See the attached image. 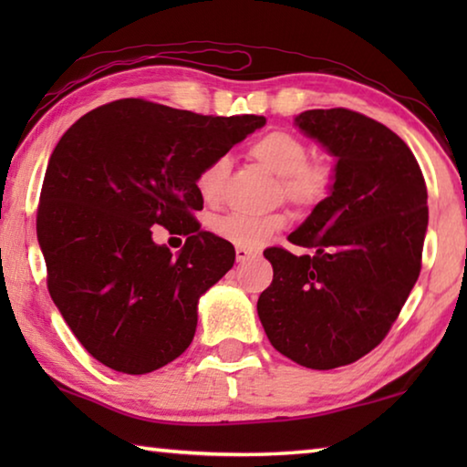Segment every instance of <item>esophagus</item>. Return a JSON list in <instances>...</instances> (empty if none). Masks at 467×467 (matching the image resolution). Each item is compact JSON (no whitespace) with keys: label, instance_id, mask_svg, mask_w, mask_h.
Instances as JSON below:
<instances>
[{"label":"esophagus","instance_id":"1","mask_svg":"<svg viewBox=\"0 0 467 467\" xmlns=\"http://www.w3.org/2000/svg\"><path fill=\"white\" fill-rule=\"evenodd\" d=\"M255 255H257V251H253V249H244V247H236V262H239V264L247 262V259L255 257Z\"/></svg>","mask_w":467,"mask_h":467}]
</instances>
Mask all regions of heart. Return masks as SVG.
<instances>
[{"label": "heart", "instance_id": "b5f03b06", "mask_svg": "<svg viewBox=\"0 0 467 467\" xmlns=\"http://www.w3.org/2000/svg\"><path fill=\"white\" fill-rule=\"evenodd\" d=\"M251 158L280 177V195L298 212H313L326 203L337 183V167L329 156H309V144L296 133L272 130L249 148ZM228 161L216 158L195 179L197 193L205 203H214L223 192ZM286 214L244 216L226 214L214 223V233L236 247L257 249L286 226Z\"/></svg>", "mask_w": 467, "mask_h": 467}]
</instances>
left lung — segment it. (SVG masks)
I'll return each mask as SVG.
<instances>
[{
    "label": "left lung",
    "mask_w": 467,
    "mask_h": 467,
    "mask_svg": "<svg viewBox=\"0 0 467 467\" xmlns=\"http://www.w3.org/2000/svg\"><path fill=\"white\" fill-rule=\"evenodd\" d=\"M296 125L337 158V183L288 236L313 255L264 251L274 280L257 313L280 354L329 370L365 357L398 319L420 275L429 193L412 150L383 123L337 107Z\"/></svg>",
    "instance_id": "1"
}]
</instances>
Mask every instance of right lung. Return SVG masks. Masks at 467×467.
I'll return each mask as SVG.
<instances>
[{"label": "right lung", "instance_id": "1", "mask_svg": "<svg viewBox=\"0 0 467 467\" xmlns=\"http://www.w3.org/2000/svg\"><path fill=\"white\" fill-rule=\"evenodd\" d=\"M264 123L121 99L63 133L36 234L53 303L92 358L144 375L187 350L197 298L234 264L231 243L200 231L195 179ZM152 225L188 236L177 258L151 241Z\"/></svg>", "mask_w": 467, "mask_h": 467}]
</instances>
